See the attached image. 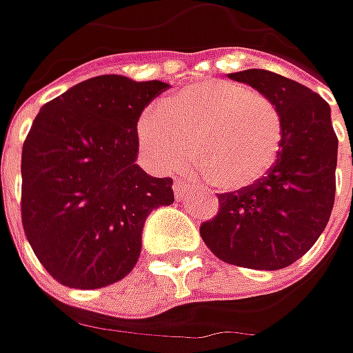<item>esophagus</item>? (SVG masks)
<instances>
[{
	"instance_id": "obj_1",
	"label": "esophagus",
	"mask_w": 353,
	"mask_h": 353,
	"mask_svg": "<svg viewBox=\"0 0 353 353\" xmlns=\"http://www.w3.org/2000/svg\"><path fill=\"white\" fill-rule=\"evenodd\" d=\"M188 184L184 183L183 179H176L174 183H172V190H174V194H176V198H183L186 192H188Z\"/></svg>"
}]
</instances>
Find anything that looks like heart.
<instances>
[{
	"instance_id": "obj_1",
	"label": "heart",
	"mask_w": 353,
	"mask_h": 353,
	"mask_svg": "<svg viewBox=\"0 0 353 353\" xmlns=\"http://www.w3.org/2000/svg\"><path fill=\"white\" fill-rule=\"evenodd\" d=\"M137 141L159 170L183 163L224 192L261 183L277 161L283 121L275 103L243 84L200 80L170 94L137 119Z\"/></svg>"
}]
</instances>
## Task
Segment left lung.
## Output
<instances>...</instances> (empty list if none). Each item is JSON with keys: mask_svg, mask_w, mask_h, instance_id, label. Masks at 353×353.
I'll use <instances>...</instances> for the list:
<instances>
[{"mask_svg": "<svg viewBox=\"0 0 353 353\" xmlns=\"http://www.w3.org/2000/svg\"><path fill=\"white\" fill-rule=\"evenodd\" d=\"M275 103L283 121L277 161L261 183L218 194V214L200 236L225 263L277 271L301 259L330 220L338 137L330 105L291 78L250 68L228 74Z\"/></svg>", "mask_w": 353, "mask_h": 353, "instance_id": "8db88e82", "label": "left lung"}]
</instances>
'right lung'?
<instances>
[{"label": "right lung", "mask_w": 353, "mask_h": 353, "mask_svg": "<svg viewBox=\"0 0 353 353\" xmlns=\"http://www.w3.org/2000/svg\"><path fill=\"white\" fill-rule=\"evenodd\" d=\"M169 84L103 74L41 108L21 153V220L64 287L102 289L141 253L147 216L174 202L172 179L135 165L137 119Z\"/></svg>", "instance_id": "right-lung-1"}]
</instances>
